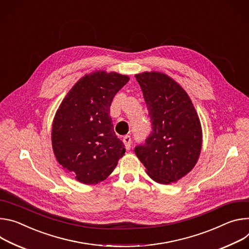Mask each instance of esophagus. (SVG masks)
<instances>
[{
  "instance_id": "esophagus-1",
  "label": "esophagus",
  "mask_w": 249,
  "mask_h": 249,
  "mask_svg": "<svg viewBox=\"0 0 249 249\" xmlns=\"http://www.w3.org/2000/svg\"><path fill=\"white\" fill-rule=\"evenodd\" d=\"M123 142L125 145L126 149H129L131 147V137H130V135H124Z\"/></svg>"
}]
</instances>
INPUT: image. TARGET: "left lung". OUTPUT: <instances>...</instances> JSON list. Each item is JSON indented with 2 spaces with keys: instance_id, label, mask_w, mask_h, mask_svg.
Returning a JSON list of instances; mask_svg holds the SVG:
<instances>
[{
  "instance_id": "obj_1",
  "label": "left lung",
  "mask_w": 249,
  "mask_h": 249,
  "mask_svg": "<svg viewBox=\"0 0 249 249\" xmlns=\"http://www.w3.org/2000/svg\"><path fill=\"white\" fill-rule=\"evenodd\" d=\"M142 88L151 133L134 152L157 183L178 181L195 166L202 147L200 120L187 93L158 72L135 75Z\"/></svg>"
}]
</instances>
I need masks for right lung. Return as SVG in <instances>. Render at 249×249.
I'll list each match as a JSON object with an SVG mask.
<instances>
[{
	"label": "right lung",
	"mask_w": 249,
	"mask_h": 249,
	"mask_svg": "<svg viewBox=\"0 0 249 249\" xmlns=\"http://www.w3.org/2000/svg\"><path fill=\"white\" fill-rule=\"evenodd\" d=\"M128 77L98 71L79 80L61 103L52 125V147L61 166L84 184H97L125 152L109 107Z\"/></svg>",
	"instance_id": "1"
}]
</instances>
